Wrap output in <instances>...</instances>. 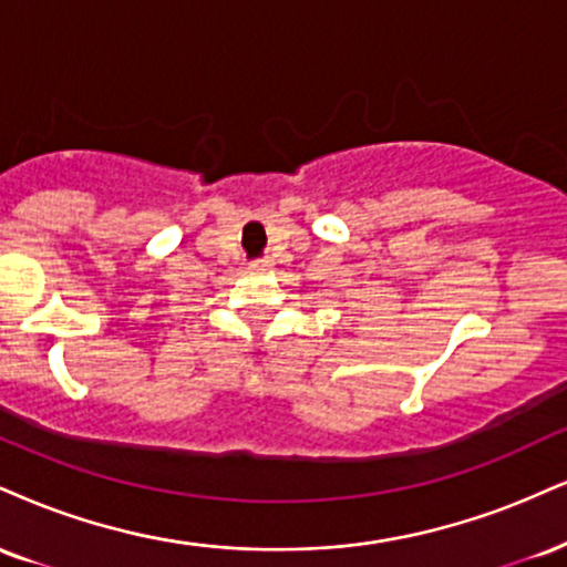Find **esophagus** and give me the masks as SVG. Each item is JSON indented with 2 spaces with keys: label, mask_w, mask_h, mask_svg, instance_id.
Returning <instances> with one entry per match:
<instances>
[{
  "label": "esophagus",
  "mask_w": 567,
  "mask_h": 567,
  "mask_svg": "<svg viewBox=\"0 0 567 567\" xmlns=\"http://www.w3.org/2000/svg\"><path fill=\"white\" fill-rule=\"evenodd\" d=\"M250 266H254V269H269V266H271V258H256V261L250 264Z\"/></svg>",
  "instance_id": "obj_1"
}]
</instances>
